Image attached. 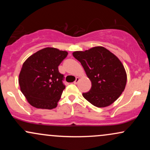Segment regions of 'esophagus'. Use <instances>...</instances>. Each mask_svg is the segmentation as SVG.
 I'll return each mask as SVG.
<instances>
[{
  "label": "esophagus",
  "instance_id": "obj_1",
  "mask_svg": "<svg viewBox=\"0 0 150 150\" xmlns=\"http://www.w3.org/2000/svg\"><path fill=\"white\" fill-rule=\"evenodd\" d=\"M79 80H80V78H79V77H76V79H75V80L74 81V84H75V85H76V84L78 83Z\"/></svg>",
  "mask_w": 150,
  "mask_h": 150
}]
</instances>
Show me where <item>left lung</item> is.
Segmentation results:
<instances>
[{
  "mask_svg": "<svg viewBox=\"0 0 150 150\" xmlns=\"http://www.w3.org/2000/svg\"><path fill=\"white\" fill-rule=\"evenodd\" d=\"M73 55L92 82L90 90L82 93L84 98L99 108L113 104L124 91L127 82L126 72L120 60L102 46L75 51Z\"/></svg>",
  "mask_w": 150,
  "mask_h": 150,
  "instance_id": "8db88e82",
  "label": "left lung"
}]
</instances>
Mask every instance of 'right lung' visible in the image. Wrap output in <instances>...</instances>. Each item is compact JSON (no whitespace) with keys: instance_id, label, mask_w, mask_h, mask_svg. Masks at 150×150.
I'll list each match as a JSON object with an SVG mask.
<instances>
[{"instance_id":"add662e5","label":"right lung","mask_w":150,"mask_h":150,"mask_svg":"<svg viewBox=\"0 0 150 150\" xmlns=\"http://www.w3.org/2000/svg\"><path fill=\"white\" fill-rule=\"evenodd\" d=\"M67 56V51L47 47L34 53L23 63L19 84L32 106L42 109L57 106L65 88L64 75L58 71V65Z\"/></svg>"}]
</instances>
